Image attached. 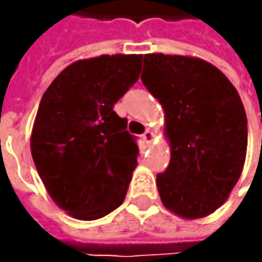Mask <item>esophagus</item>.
<instances>
[{
    "instance_id": "esophagus-1",
    "label": "esophagus",
    "mask_w": 262,
    "mask_h": 262,
    "mask_svg": "<svg viewBox=\"0 0 262 262\" xmlns=\"http://www.w3.org/2000/svg\"><path fill=\"white\" fill-rule=\"evenodd\" d=\"M143 140L146 141L147 144H151V143H153V140H155V134H153V131L147 129L146 133L143 134Z\"/></svg>"
}]
</instances>
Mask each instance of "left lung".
<instances>
[{"label": "left lung", "instance_id": "obj_1", "mask_svg": "<svg viewBox=\"0 0 262 262\" xmlns=\"http://www.w3.org/2000/svg\"><path fill=\"white\" fill-rule=\"evenodd\" d=\"M141 81L165 112L170 162L156 179L163 206L194 220L226 201L244 170L245 107L219 68L189 55H144Z\"/></svg>", "mask_w": 262, "mask_h": 262}]
</instances>
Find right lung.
<instances>
[{"mask_svg":"<svg viewBox=\"0 0 262 262\" xmlns=\"http://www.w3.org/2000/svg\"><path fill=\"white\" fill-rule=\"evenodd\" d=\"M141 59L137 54L78 59L42 96L30 151L49 196L74 219H100L125 200L138 147L114 105L138 80Z\"/></svg>","mask_w":262,"mask_h":262,"instance_id":"obj_1","label":"right lung"}]
</instances>
